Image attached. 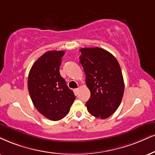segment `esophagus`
Instances as JSON below:
<instances>
[{
	"label": "esophagus",
	"mask_w": 155,
	"mask_h": 155,
	"mask_svg": "<svg viewBox=\"0 0 155 155\" xmlns=\"http://www.w3.org/2000/svg\"><path fill=\"white\" fill-rule=\"evenodd\" d=\"M78 92H79V88H76V89L74 90V94H75V95H77Z\"/></svg>",
	"instance_id": "esophagus-1"
}]
</instances>
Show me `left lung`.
<instances>
[{
    "label": "left lung",
    "mask_w": 155,
    "mask_h": 155,
    "mask_svg": "<svg viewBox=\"0 0 155 155\" xmlns=\"http://www.w3.org/2000/svg\"><path fill=\"white\" fill-rule=\"evenodd\" d=\"M80 62L91 91L87 111L101 119L109 117L121 104L124 91V78L118 61L112 54L99 47L82 48Z\"/></svg>",
    "instance_id": "8db88e82"
}]
</instances>
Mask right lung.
I'll return each instance as SVG.
<instances>
[{
  "mask_svg": "<svg viewBox=\"0 0 155 155\" xmlns=\"http://www.w3.org/2000/svg\"><path fill=\"white\" fill-rule=\"evenodd\" d=\"M63 51H49L34 62L28 78V89L34 106L51 121L68 115L75 96L60 74Z\"/></svg>",
  "mask_w": 155,
  "mask_h": 155,
  "instance_id": "1",
  "label": "right lung"
}]
</instances>
